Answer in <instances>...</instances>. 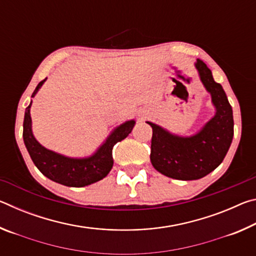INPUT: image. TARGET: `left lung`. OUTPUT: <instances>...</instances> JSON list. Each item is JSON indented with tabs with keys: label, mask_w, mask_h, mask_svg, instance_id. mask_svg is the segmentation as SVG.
<instances>
[{
	"label": "left lung",
	"mask_w": 256,
	"mask_h": 256,
	"mask_svg": "<svg viewBox=\"0 0 256 256\" xmlns=\"http://www.w3.org/2000/svg\"><path fill=\"white\" fill-rule=\"evenodd\" d=\"M196 68L200 80L216 108V114L198 133L180 136L159 125L152 128L150 160L154 170L170 178L198 180L214 170L226 157L234 136L232 110L226 92L216 84L206 63L198 60Z\"/></svg>",
	"instance_id": "obj_1"
}]
</instances>
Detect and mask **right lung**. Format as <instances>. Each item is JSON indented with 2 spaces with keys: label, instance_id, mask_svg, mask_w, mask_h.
<instances>
[{
  "label": "right lung",
  "instance_id": "right-lung-1",
  "mask_svg": "<svg viewBox=\"0 0 256 256\" xmlns=\"http://www.w3.org/2000/svg\"><path fill=\"white\" fill-rule=\"evenodd\" d=\"M46 79L38 84L32 97H34ZM30 107H32V102L26 108L24 120L22 136L26 148L34 166L40 170L42 175L56 183L70 186V188H84L106 177L114 164L112 148L118 142L124 140L131 133L136 124V120H131L115 128L108 136L106 141L90 157L71 158L46 149L34 138L32 130Z\"/></svg>",
  "mask_w": 256,
  "mask_h": 256
}]
</instances>
